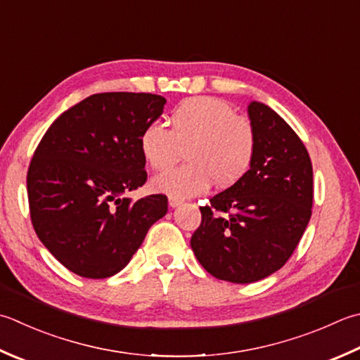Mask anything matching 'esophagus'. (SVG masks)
I'll return each mask as SVG.
<instances>
[{
    "label": "esophagus",
    "mask_w": 360,
    "mask_h": 360,
    "mask_svg": "<svg viewBox=\"0 0 360 360\" xmlns=\"http://www.w3.org/2000/svg\"><path fill=\"white\" fill-rule=\"evenodd\" d=\"M168 204H170V207H172V209H174V207L181 206V204H182V200H179V198H174V196H168Z\"/></svg>",
    "instance_id": "esophagus-1"
}]
</instances>
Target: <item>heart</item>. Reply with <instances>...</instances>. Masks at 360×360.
I'll return each instance as SVG.
<instances>
[{
  "label": "heart",
  "instance_id": "heart-1",
  "mask_svg": "<svg viewBox=\"0 0 360 360\" xmlns=\"http://www.w3.org/2000/svg\"><path fill=\"white\" fill-rule=\"evenodd\" d=\"M165 123H148L139 145L145 162L162 170L186 150L187 164L153 178V187L174 198H188L206 190L210 182L228 187L250 170L256 154V132L248 120L236 115L226 101L212 96L187 98L176 105Z\"/></svg>",
  "mask_w": 360,
  "mask_h": 360
}]
</instances>
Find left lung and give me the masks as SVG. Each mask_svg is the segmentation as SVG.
<instances>
[{
    "mask_svg": "<svg viewBox=\"0 0 360 360\" xmlns=\"http://www.w3.org/2000/svg\"><path fill=\"white\" fill-rule=\"evenodd\" d=\"M256 132L250 170L201 210L190 246L204 270L234 284L270 276L293 255L312 215L314 174L300 137L276 112L248 104Z\"/></svg>",
    "mask_w": 360,
    "mask_h": 360,
    "instance_id": "obj_1",
    "label": "left lung"
}]
</instances>
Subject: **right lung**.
Here are the masks:
<instances>
[{"mask_svg":"<svg viewBox=\"0 0 360 360\" xmlns=\"http://www.w3.org/2000/svg\"><path fill=\"white\" fill-rule=\"evenodd\" d=\"M167 100L151 94L91 95L56 120L27 170L35 234L77 276L110 278L129 264L168 210L165 195L131 201L146 182L139 139Z\"/></svg>","mask_w":360,"mask_h":360,"instance_id":"add662e5","label":"right lung"}]
</instances>
